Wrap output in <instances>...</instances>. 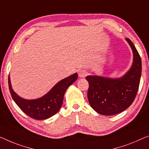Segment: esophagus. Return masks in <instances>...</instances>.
Wrapping results in <instances>:
<instances>
[{
    "label": "esophagus",
    "mask_w": 149,
    "mask_h": 149,
    "mask_svg": "<svg viewBox=\"0 0 149 149\" xmlns=\"http://www.w3.org/2000/svg\"><path fill=\"white\" fill-rule=\"evenodd\" d=\"M87 72H86V70H79V73H78V75H79V77H84L86 76V75H87Z\"/></svg>",
    "instance_id": "obj_1"
}]
</instances>
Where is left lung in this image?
<instances>
[{"label": "left lung", "mask_w": 149, "mask_h": 149, "mask_svg": "<svg viewBox=\"0 0 149 149\" xmlns=\"http://www.w3.org/2000/svg\"><path fill=\"white\" fill-rule=\"evenodd\" d=\"M132 51L131 67L123 76L109 77L88 75V99L91 107L105 116L119 114L129 107L134 100L141 77L142 62L134 44L126 38Z\"/></svg>", "instance_id": "8db88e82"}]
</instances>
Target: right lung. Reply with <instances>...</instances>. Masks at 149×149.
<instances>
[{
    "label": "right lung",
    "mask_w": 149,
    "mask_h": 149,
    "mask_svg": "<svg viewBox=\"0 0 149 149\" xmlns=\"http://www.w3.org/2000/svg\"><path fill=\"white\" fill-rule=\"evenodd\" d=\"M77 73L65 77L55 84L44 96L37 99H25L19 96L13 90L10 75H8V87L13 100L26 115L36 120H45L55 115L63 104L65 91L77 79Z\"/></svg>",
    "instance_id": "1"
}]
</instances>
